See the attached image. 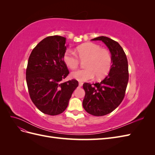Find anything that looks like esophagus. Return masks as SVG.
<instances>
[{
  "instance_id": "obj_1",
  "label": "esophagus",
  "mask_w": 155,
  "mask_h": 155,
  "mask_svg": "<svg viewBox=\"0 0 155 155\" xmlns=\"http://www.w3.org/2000/svg\"><path fill=\"white\" fill-rule=\"evenodd\" d=\"M83 83L82 82H79V87H82L83 86Z\"/></svg>"
}]
</instances>
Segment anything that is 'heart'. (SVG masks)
Instances as JSON below:
<instances>
[{
	"mask_svg": "<svg viewBox=\"0 0 155 155\" xmlns=\"http://www.w3.org/2000/svg\"><path fill=\"white\" fill-rule=\"evenodd\" d=\"M78 57L81 60L87 59L85 69L74 70L71 77L79 81H86L96 78H101L109 72L112 64V56L109 50L101 48L100 45L92 43L83 44L76 48ZM63 60L67 67L76 68L79 65L78 56L68 50L63 55Z\"/></svg>",
	"mask_w": 155,
	"mask_h": 155,
	"instance_id": "obj_1",
	"label": "heart"
}]
</instances>
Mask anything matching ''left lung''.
<instances>
[{"label":"left lung","instance_id":"8db88e82","mask_svg":"<svg viewBox=\"0 0 155 155\" xmlns=\"http://www.w3.org/2000/svg\"><path fill=\"white\" fill-rule=\"evenodd\" d=\"M91 41H101L109 48L112 65L109 74L99 83H85L83 87L85 96L83 107L88 113L101 116L110 113L118 107L125 96L129 81L128 62L120 44L105 36Z\"/></svg>","mask_w":155,"mask_h":155}]
</instances>
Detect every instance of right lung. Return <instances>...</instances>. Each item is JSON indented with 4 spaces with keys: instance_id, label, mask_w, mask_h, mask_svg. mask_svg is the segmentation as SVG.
<instances>
[{
    "instance_id": "add662e5",
    "label": "right lung",
    "mask_w": 155,
    "mask_h": 155,
    "mask_svg": "<svg viewBox=\"0 0 155 155\" xmlns=\"http://www.w3.org/2000/svg\"><path fill=\"white\" fill-rule=\"evenodd\" d=\"M66 38L54 35L46 37L32 50L26 72L31 100L44 114L55 116L67 109L78 81L63 83L69 74L63 55L68 46Z\"/></svg>"
}]
</instances>
